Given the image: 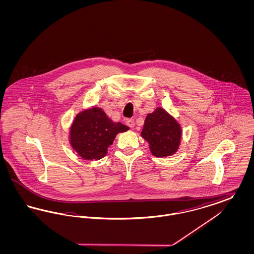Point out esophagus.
<instances>
[{
	"instance_id": "esophagus-1",
	"label": "esophagus",
	"mask_w": 254,
	"mask_h": 254,
	"mask_svg": "<svg viewBox=\"0 0 254 254\" xmlns=\"http://www.w3.org/2000/svg\"><path fill=\"white\" fill-rule=\"evenodd\" d=\"M126 123H127V125L130 128H133V127H135V122H134L133 119H127Z\"/></svg>"
}]
</instances>
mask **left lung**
Masks as SVG:
<instances>
[{
	"label": "left lung",
	"mask_w": 254,
	"mask_h": 254,
	"mask_svg": "<svg viewBox=\"0 0 254 254\" xmlns=\"http://www.w3.org/2000/svg\"><path fill=\"white\" fill-rule=\"evenodd\" d=\"M141 135L148 142L154 156L167 157L174 154L179 148L181 127L165 109L157 108L146 116Z\"/></svg>",
	"instance_id": "obj_1"
}]
</instances>
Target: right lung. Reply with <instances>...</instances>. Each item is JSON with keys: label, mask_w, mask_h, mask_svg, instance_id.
I'll use <instances>...</instances> for the list:
<instances>
[{"label": "right lung", "mask_w": 254, "mask_h": 254, "mask_svg": "<svg viewBox=\"0 0 254 254\" xmlns=\"http://www.w3.org/2000/svg\"><path fill=\"white\" fill-rule=\"evenodd\" d=\"M128 129L120 122L110 120L103 109L92 108L76 115L70 127L69 142L83 159L100 160L107 155L116 135Z\"/></svg>", "instance_id": "1"}]
</instances>
